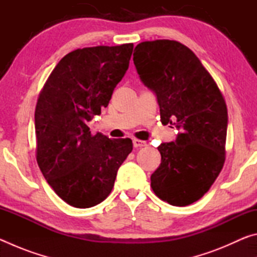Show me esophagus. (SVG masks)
Here are the masks:
<instances>
[{"label": "esophagus", "instance_id": "obj_1", "mask_svg": "<svg viewBox=\"0 0 257 257\" xmlns=\"http://www.w3.org/2000/svg\"><path fill=\"white\" fill-rule=\"evenodd\" d=\"M133 144L135 147H144L146 146V142L144 141H141V139H134L133 141Z\"/></svg>", "mask_w": 257, "mask_h": 257}]
</instances>
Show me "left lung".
Masks as SVG:
<instances>
[{"label":"left lung","mask_w":257,"mask_h":257,"mask_svg":"<svg viewBox=\"0 0 257 257\" xmlns=\"http://www.w3.org/2000/svg\"><path fill=\"white\" fill-rule=\"evenodd\" d=\"M134 63L143 84L156 95L161 122L181 130L176 142L158 147L161 164L151 187L171 205H189L207 193L223 168L225 101L199 59L179 42L139 43Z\"/></svg>","instance_id":"obj_1"}]
</instances>
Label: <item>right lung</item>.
<instances>
[{"label":"right lung","instance_id":"obj_1","mask_svg":"<svg viewBox=\"0 0 257 257\" xmlns=\"http://www.w3.org/2000/svg\"><path fill=\"white\" fill-rule=\"evenodd\" d=\"M133 49L129 43L70 52L56 64L37 99L38 167L56 195L73 207L103 202L133 151L132 139L92 135L87 125L107 106L128 70Z\"/></svg>","mask_w":257,"mask_h":257}]
</instances>
